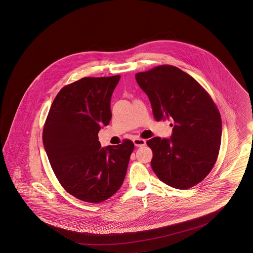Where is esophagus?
<instances>
[{"instance_id": "obj_1", "label": "esophagus", "mask_w": 253, "mask_h": 253, "mask_svg": "<svg viewBox=\"0 0 253 253\" xmlns=\"http://www.w3.org/2000/svg\"><path fill=\"white\" fill-rule=\"evenodd\" d=\"M132 142H133L134 146H136V147H142V146H145V144H146V140L142 139V138H139V137L133 138Z\"/></svg>"}]
</instances>
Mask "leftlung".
Segmentation results:
<instances>
[{
    "label": "left lung",
    "mask_w": 253,
    "mask_h": 253,
    "mask_svg": "<svg viewBox=\"0 0 253 253\" xmlns=\"http://www.w3.org/2000/svg\"><path fill=\"white\" fill-rule=\"evenodd\" d=\"M157 121H170L171 136L153 137L151 166L157 177L180 190L192 188L213 168L222 136L220 113L193 77L171 65L135 75Z\"/></svg>",
    "instance_id": "left-lung-1"
}]
</instances>
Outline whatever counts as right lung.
Returning a JSON list of instances; mask_svg holds the SVG:
<instances>
[{
	"instance_id": "add662e5",
	"label": "right lung",
	"mask_w": 253,
	"mask_h": 253,
	"mask_svg": "<svg viewBox=\"0 0 253 253\" xmlns=\"http://www.w3.org/2000/svg\"><path fill=\"white\" fill-rule=\"evenodd\" d=\"M121 76L83 78L64 86L44 123L42 141L49 162L66 192L100 203L124 181L134 145L126 139L102 147L97 133L112 118L111 96Z\"/></svg>"
}]
</instances>
